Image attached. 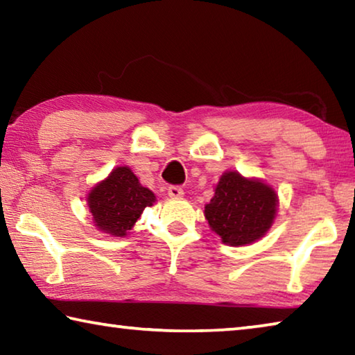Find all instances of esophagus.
<instances>
[{
  "instance_id": "esophagus-1",
  "label": "esophagus",
  "mask_w": 355,
  "mask_h": 355,
  "mask_svg": "<svg viewBox=\"0 0 355 355\" xmlns=\"http://www.w3.org/2000/svg\"><path fill=\"white\" fill-rule=\"evenodd\" d=\"M167 194H169V197H172V199H178V197H182L184 192H183V188H180L177 184H172L167 188Z\"/></svg>"
}]
</instances>
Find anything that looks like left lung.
Listing matches in <instances>:
<instances>
[{
	"label": "left lung",
	"instance_id": "obj_1",
	"mask_svg": "<svg viewBox=\"0 0 355 355\" xmlns=\"http://www.w3.org/2000/svg\"><path fill=\"white\" fill-rule=\"evenodd\" d=\"M277 196L258 180L238 172H225L216 186L214 197L205 207L209 227L230 245H245L260 239L272 225Z\"/></svg>",
	"mask_w": 355,
	"mask_h": 355
}]
</instances>
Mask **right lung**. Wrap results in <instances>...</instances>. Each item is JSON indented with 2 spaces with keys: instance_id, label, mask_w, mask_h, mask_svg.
Listing matches in <instances>:
<instances>
[{
  "instance_id": "right-lung-1",
  "label": "right lung",
  "mask_w": 355,
  "mask_h": 355,
  "mask_svg": "<svg viewBox=\"0 0 355 355\" xmlns=\"http://www.w3.org/2000/svg\"><path fill=\"white\" fill-rule=\"evenodd\" d=\"M89 209L100 230L114 236H125L146 207H152L155 194L144 188L128 167L114 169L87 197Z\"/></svg>"
}]
</instances>
